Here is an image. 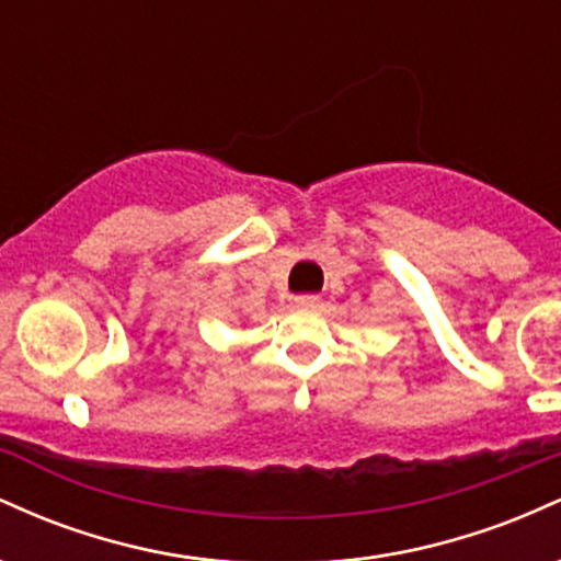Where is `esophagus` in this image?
Wrapping results in <instances>:
<instances>
[{
    "label": "esophagus",
    "mask_w": 561,
    "mask_h": 561,
    "mask_svg": "<svg viewBox=\"0 0 561 561\" xmlns=\"http://www.w3.org/2000/svg\"><path fill=\"white\" fill-rule=\"evenodd\" d=\"M319 302H321L319 295H298V298H295V306L298 308H317Z\"/></svg>",
    "instance_id": "1"
}]
</instances>
